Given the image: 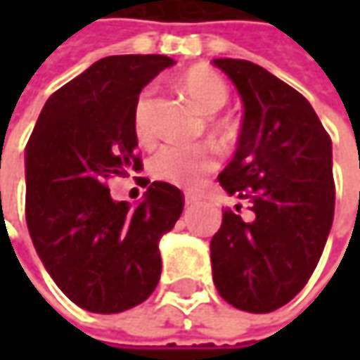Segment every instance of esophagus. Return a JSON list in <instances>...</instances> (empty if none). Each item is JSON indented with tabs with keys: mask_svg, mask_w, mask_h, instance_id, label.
Masks as SVG:
<instances>
[{
	"mask_svg": "<svg viewBox=\"0 0 360 360\" xmlns=\"http://www.w3.org/2000/svg\"><path fill=\"white\" fill-rule=\"evenodd\" d=\"M184 200H186V206H194V204L200 202V196H196V194H186Z\"/></svg>",
	"mask_w": 360,
	"mask_h": 360,
	"instance_id": "obj_1",
	"label": "esophagus"
}]
</instances>
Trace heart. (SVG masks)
I'll use <instances>...</instances> for the list:
<instances>
[{"mask_svg":"<svg viewBox=\"0 0 360 360\" xmlns=\"http://www.w3.org/2000/svg\"><path fill=\"white\" fill-rule=\"evenodd\" d=\"M178 86L186 91L188 98L206 114H214L216 110H220L229 102V84L218 72L204 63L186 68L178 76ZM152 96H154V88H144L136 102V110H134V131L142 144L152 142V138H154L152 128H150V120H148ZM208 124H210V131L216 138L229 136V124L224 120L210 116ZM214 168V150L206 144L164 146L154 154V158L150 162V172L156 180L180 188H196Z\"/></svg>","mask_w":360,"mask_h":360,"instance_id":"heart-1","label":"heart"}]
</instances>
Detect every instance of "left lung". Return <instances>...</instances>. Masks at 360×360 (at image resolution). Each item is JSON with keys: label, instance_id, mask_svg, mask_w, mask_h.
<instances>
[{"label": "left lung", "instance_id": "left-lung-1", "mask_svg": "<svg viewBox=\"0 0 360 360\" xmlns=\"http://www.w3.org/2000/svg\"><path fill=\"white\" fill-rule=\"evenodd\" d=\"M236 84L244 122L236 154L218 176L248 218L226 208L210 240L214 284L248 312L284 307L309 283L335 216L333 144L309 100L264 68L214 60Z\"/></svg>", "mask_w": 360, "mask_h": 360}]
</instances>
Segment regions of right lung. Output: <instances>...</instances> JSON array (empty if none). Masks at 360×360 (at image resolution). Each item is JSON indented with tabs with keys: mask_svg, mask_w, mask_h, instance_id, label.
Returning a JSON list of instances; mask_svg holds the SVG:
<instances>
[{
	"mask_svg": "<svg viewBox=\"0 0 360 360\" xmlns=\"http://www.w3.org/2000/svg\"><path fill=\"white\" fill-rule=\"evenodd\" d=\"M168 56H110L49 96L25 146V220L44 266L77 307L112 314L144 302L162 272L158 240L184 194L154 182L130 208L108 180L142 170L134 110ZM150 184L146 180L144 186Z\"/></svg>",
	"mask_w": 360,
	"mask_h": 360,
	"instance_id": "right-lung-1",
	"label": "right lung"
}]
</instances>
